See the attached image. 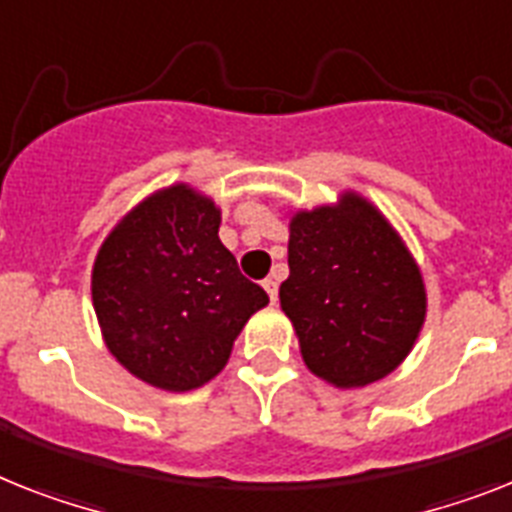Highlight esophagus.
I'll return each instance as SVG.
<instances>
[{
	"label": "esophagus",
	"mask_w": 512,
	"mask_h": 512,
	"mask_svg": "<svg viewBox=\"0 0 512 512\" xmlns=\"http://www.w3.org/2000/svg\"><path fill=\"white\" fill-rule=\"evenodd\" d=\"M261 285H264V290H266V295H269V301H277V280H274V277H266L264 282H261Z\"/></svg>",
	"instance_id": "34e87169"
}]
</instances>
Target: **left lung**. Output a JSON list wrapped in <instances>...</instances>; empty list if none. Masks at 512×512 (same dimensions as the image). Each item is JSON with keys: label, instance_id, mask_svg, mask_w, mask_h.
Masks as SVG:
<instances>
[{"label": "left lung", "instance_id": "left-lung-1", "mask_svg": "<svg viewBox=\"0 0 512 512\" xmlns=\"http://www.w3.org/2000/svg\"><path fill=\"white\" fill-rule=\"evenodd\" d=\"M280 306L316 377L350 390L395 371L424 327L416 261L382 211L358 193L298 211Z\"/></svg>", "mask_w": 512, "mask_h": 512}]
</instances>
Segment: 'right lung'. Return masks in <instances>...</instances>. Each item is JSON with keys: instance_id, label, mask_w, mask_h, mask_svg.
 <instances>
[{"instance_id": "obj_1", "label": "right lung", "mask_w": 512, "mask_h": 512, "mask_svg": "<svg viewBox=\"0 0 512 512\" xmlns=\"http://www.w3.org/2000/svg\"><path fill=\"white\" fill-rule=\"evenodd\" d=\"M219 209L190 185L156 190L101 243L91 274L109 353L159 390H196L225 369L264 287L219 240Z\"/></svg>"}]
</instances>
